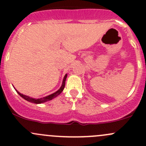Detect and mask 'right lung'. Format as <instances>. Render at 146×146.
Masks as SVG:
<instances>
[{"instance_id":"right-lung-1","label":"right lung","mask_w":146,"mask_h":146,"mask_svg":"<svg viewBox=\"0 0 146 146\" xmlns=\"http://www.w3.org/2000/svg\"><path fill=\"white\" fill-rule=\"evenodd\" d=\"M66 78H67V74H66V76H64V80H63L62 85H61V87L60 88V89L58 90V91H56V92H54V93L51 94V95H48V96L45 97V98H43L35 99V98H30V97H28V96H27V95H23V94L20 93V92H19L17 90H16V91H17V93H18L19 95L22 97V98H24V99L26 100L27 101H29V102H32V103H35V104H41V103L45 102H48V101L51 100H53L54 98H56L58 95H59L62 92V91L64 90V89L65 88V82H66Z\"/></svg>"}]
</instances>
